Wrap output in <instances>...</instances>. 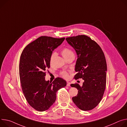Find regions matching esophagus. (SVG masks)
Masks as SVG:
<instances>
[{
  "instance_id": "esophagus-1",
  "label": "esophagus",
  "mask_w": 127,
  "mask_h": 127,
  "mask_svg": "<svg viewBox=\"0 0 127 127\" xmlns=\"http://www.w3.org/2000/svg\"><path fill=\"white\" fill-rule=\"evenodd\" d=\"M67 86H68V87H69L70 86V82H67Z\"/></svg>"
}]
</instances>
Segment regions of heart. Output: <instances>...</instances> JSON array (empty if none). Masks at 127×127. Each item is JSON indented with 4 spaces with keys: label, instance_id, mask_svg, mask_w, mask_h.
Returning a JSON list of instances; mask_svg holds the SVG:
<instances>
[{
    "label": "heart",
    "instance_id": "1",
    "mask_svg": "<svg viewBox=\"0 0 127 127\" xmlns=\"http://www.w3.org/2000/svg\"><path fill=\"white\" fill-rule=\"evenodd\" d=\"M61 53H62V56H63V57L65 59H67L68 57L71 56V55H74L72 51L68 47H65V48H63L61 51ZM56 55V54L55 52L52 53V54L51 55V57H50V63L51 64L53 62L54 57H55ZM60 74H61V76L62 77H63V78H67L68 77V73L66 71H61L60 73Z\"/></svg>",
    "mask_w": 127,
    "mask_h": 127
}]
</instances>
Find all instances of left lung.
<instances>
[{"label":"left lung","mask_w":127,"mask_h":127,"mask_svg":"<svg viewBox=\"0 0 127 127\" xmlns=\"http://www.w3.org/2000/svg\"><path fill=\"white\" fill-rule=\"evenodd\" d=\"M66 40L77 55L74 78L84 80L82 86L71 84L78 90L72 100L80 109L92 110L101 101L106 88L107 64L104 54L97 42L87 35L67 37Z\"/></svg>","instance_id":"1"}]
</instances>
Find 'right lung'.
<instances>
[{
    "mask_svg": "<svg viewBox=\"0 0 127 127\" xmlns=\"http://www.w3.org/2000/svg\"><path fill=\"white\" fill-rule=\"evenodd\" d=\"M64 39L41 36L28 44L21 54L19 75L23 93L29 105L37 111L48 110L56 101L57 92L66 86L60 77L53 82L45 80L51 56Z\"/></svg>",
    "mask_w": 127,
    "mask_h": 127,
    "instance_id": "add662e5",
    "label": "right lung"
}]
</instances>
